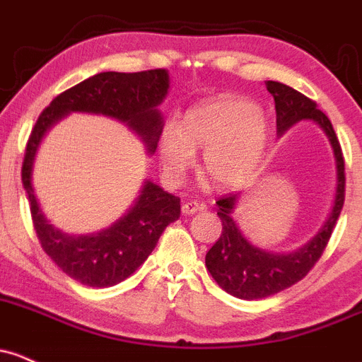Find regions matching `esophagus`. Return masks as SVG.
Segmentation results:
<instances>
[{"label": "esophagus", "mask_w": 362, "mask_h": 362, "mask_svg": "<svg viewBox=\"0 0 362 362\" xmlns=\"http://www.w3.org/2000/svg\"><path fill=\"white\" fill-rule=\"evenodd\" d=\"M199 208H202V204H199L198 202H184V204H182V214L192 215V214H196Z\"/></svg>", "instance_id": "1"}]
</instances>
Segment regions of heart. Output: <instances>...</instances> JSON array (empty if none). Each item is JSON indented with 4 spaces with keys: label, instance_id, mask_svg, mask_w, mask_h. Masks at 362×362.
Returning <instances> with one entry per match:
<instances>
[{
    "label": "heart",
    "instance_id": "obj_1",
    "mask_svg": "<svg viewBox=\"0 0 362 362\" xmlns=\"http://www.w3.org/2000/svg\"><path fill=\"white\" fill-rule=\"evenodd\" d=\"M268 147L266 117L240 96H217L189 108L178 124L160 127L158 148L163 170L180 180L203 148V168L218 185L233 187L249 182Z\"/></svg>",
    "mask_w": 362,
    "mask_h": 362
}]
</instances>
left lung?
<instances>
[{
  "label": "left lung",
  "mask_w": 362,
  "mask_h": 362,
  "mask_svg": "<svg viewBox=\"0 0 362 362\" xmlns=\"http://www.w3.org/2000/svg\"><path fill=\"white\" fill-rule=\"evenodd\" d=\"M266 89L275 100L276 134H284L303 119L317 122L327 134L337 158V198L322 229L305 247L291 254H273L257 249L242 235L231 217L240 194H224L217 199V215L222 221V233L221 238L206 252L204 262L215 282L226 293L240 299L268 298L305 279L326 249L345 202V160L333 124L326 113L317 108L315 101L286 83L268 80Z\"/></svg>",
  "instance_id": "left-lung-1"
}]
</instances>
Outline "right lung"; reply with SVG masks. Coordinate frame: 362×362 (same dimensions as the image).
Segmentation results:
<instances>
[{
	"mask_svg": "<svg viewBox=\"0 0 362 362\" xmlns=\"http://www.w3.org/2000/svg\"><path fill=\"white\" fill-rule=\"evenodd\" d=\"M170 87L163 68L138 73L105 71L76 83L50 101L31 131L23 163V185L42 249L76 282L87 287H110L133 275L159 242L168 224L180 217V198L145 182L134 206L112 228L90 236H68L49 224L40 210L31 185L36 148L47 129L69 112H90L115 117L156 152L163 120L156 107Z\"/></svg>",
	"mask_w": 362,
	"mask_h": 362,
	"instance_id": "add662e5",
	"label": "right lung"
}]
</instances>
